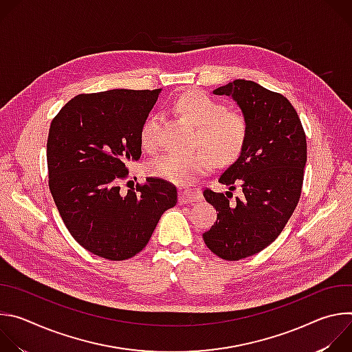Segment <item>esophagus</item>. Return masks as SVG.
I'll use <instances>...</instances> for the list:
<instances>
[{
	"label": "esophagus",
	"mask_w": 352,
	"mask_h": 352,
	"mask_svg": "<svg viewBox=\"0 0 352 352\" xmlns=\"http://www.w3.org/2000/svg\"><path fill=\"white\" fill-rule=\"evenodd\" d=\"M202 192L199 189H189V188H181L179 189V204H193L202 200Z\"/></svg>",
	"instance_id": "obj_1"
}]
</instances>
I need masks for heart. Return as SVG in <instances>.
Masks as SVG:
<instances>
[{"instance_id":"1","label":"heart","mask_w":352,"mask_h":352,"mask_svg":"<svg viewBox=\"0 0 352 352\" xmlns=\"http://www.w3.org/2000/svg\"><path fill=\"white\" fill-rule=\"evenodd\" d=\"M173 111L195 126V146L192 153L168 152L150 162L147 174L177 185H190L199 177L209 173L217 164L235 162L248 139V120L238 110H227L220 100L204 90H189L173 103ZM163 116L150 114L140 128V143L147 152L160 144Z\"/></svg>"}]
</instances>
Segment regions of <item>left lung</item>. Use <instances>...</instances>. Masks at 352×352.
<instances>
[{"mask_svg": "<svg viewBox=\"0 0 352 352\" xmlns=\"http://www.w3.org/2000/svg\"><path fill=\"white\" fill-rule=\"evenodd\" d=\"M213 93L235 100L249 131L242 153L219 177L228 190H204L219 212L204 239L219 258L239 261L269 246L292 216L304 184L307 135L288 98L256 82L235 79ZM236 184L243 195L232 199Z\"/></svg>", "mask_w": 352, "mask_h": 352, "instance_id": "left-lung-1", "label": "left lung"}]
</instances>
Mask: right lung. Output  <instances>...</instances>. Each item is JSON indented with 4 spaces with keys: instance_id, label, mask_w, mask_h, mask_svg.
I'll return each instance as SVG.
<instances>
[{
    "instance_id": "obj_1",
    "label": "right lung",
    "mask_w": 352,
    "mask_h": 352,
    "mask_svg": "<svg viewBox=\"0 0 352 352\" xmlns=\"http://www.w3.org/2000/svg\"><path fill=\"white\" fill-rule=\"evenodd\" d=\"M162 89L78 94L60 110L47 139L48 186L64 224L89 252L125 261L147 245L177 188L146 178L122 192L126 164L142 155L140 128Z\"/></svg>"
}]
</instances>
